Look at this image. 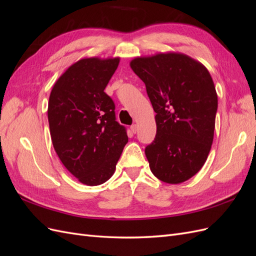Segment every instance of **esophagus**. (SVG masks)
Masks as SVG:
<instances>
[{
	"mask_svg": "<svg viewBox=\"0 0 256 256\" xmlns=\"http://www.w3.org/2000/svg\"><path fill=\"white\" fill-rule=\"evenodd\" d=\"M130 129H131V132H132V134H136V131H138V126H136V124H134V125H132V126L130 127Z\"/></svg>",
	"mask_w": 256,
	"mask_h": 256,
	"instance_id": "esophagus-1",
	"label": "esophagus"
}]
</instances>
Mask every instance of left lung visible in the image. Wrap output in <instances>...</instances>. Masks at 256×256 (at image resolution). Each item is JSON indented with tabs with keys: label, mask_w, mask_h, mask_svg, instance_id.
<instances>
[{
	"label": "left lung",
	"mask_w": 256,
	"mask_h": 256,
	"mask_svg": "<svg viewBox=\"0 0 256 256\" xmlns=\"http://www.w3.org/2000/svg\"><path fill=\"white\" fill-rule=\"evenodd\" d=\"M130 67L146 86L157 134L145 148L152 174L180 184L194 176L210 152L218 96L212 76L182 53L136 58Z\"/></svg>",
	"instance_id": "obj_1"
}]
</instances>
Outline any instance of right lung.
Wrapping results in <instances>:
<instances>
[{
	"label": "right lung",
	"instance_id": "right-lung-1",
	"mask_svg": "<svg viewBox=\"0 0 256 256\" xmlns=\"http://www.w3.org/2000/svg\"><path fill=\"white\" fill-rule=\"evenodd\" d=\"M120 58H82L62 74L51 90L48 120L62 164L88 186L106 182L128 142L115 118V104L104 92Z\"/></svg>",
	"mask_w": 256,
	"mask_h": 256
}]
</instances>
